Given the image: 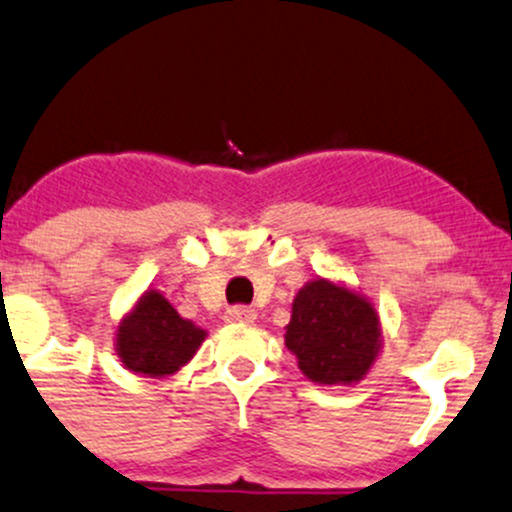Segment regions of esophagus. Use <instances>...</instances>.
Segmentation results:
<instances>
[{"label": "esophagus", "instance_id": "1", "mask_svg": "<svg viewBox=\"0 0 512 512\" xmlns=\"http://www.w3.org/2000/svg\"><path fill=\"white\" fill-rule=\"evenodd\" d=\"M224 317H227V322L249 324V322L256 320V310H254V307H249V305H232Z\"/></svg>", "mask_w": 512, "mask_h": 512}]
</instances>
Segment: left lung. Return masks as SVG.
<instances>
[{
    "label": "left lung",
    "instance_id": "left-lung-1",
    "mask_svg": "<svg viewBox=\"0 0 512 512\" xmlns=\"http://www.w3.org/2000/svg\"><path fill=\"white\" fill-rule=\"evenodd\" d=\"M285 346L300 371L324 386L361 381L381 349V322L366 298L317 278L295 295Z\"/></svg>",
    "mask_w": 512,
    "mask_h": 512
}]
</instances>
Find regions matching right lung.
<instances>
[{
    "label": "right lung",
    "instance_id": "obj_1",
    "mask_svg": "<svg viewBox=\"0 0 512 512\" xmlns=\"http://www.w3.org/2000/svg\"><path fill=\"white\" fill-rule=\"evenodd\" d=\"M207 332L175 312L158 290H148L117 329V354L134 373L161 378L185 366Z\"/></svg>",
    "mask_w": 512,
    "mask_h": 512
}]
</instances>
